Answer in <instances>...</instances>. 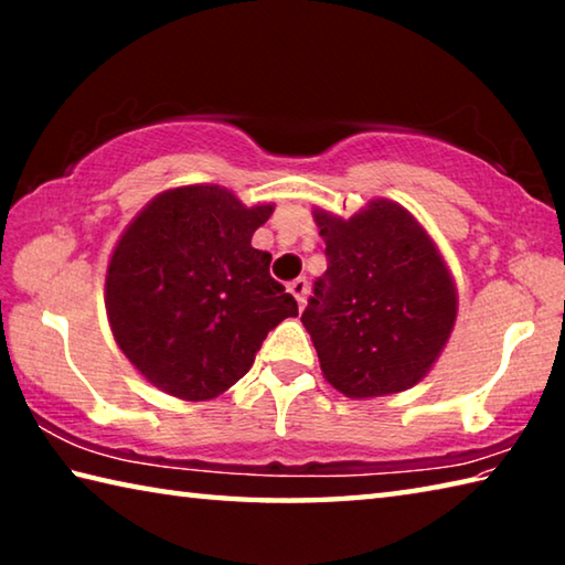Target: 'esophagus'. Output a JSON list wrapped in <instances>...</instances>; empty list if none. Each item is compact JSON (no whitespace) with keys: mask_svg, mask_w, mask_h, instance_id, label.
<instances>
[{"mask_svg":"<svg viewBox=\"0 0 565 565\" xmlns=\"http://www.w3.org/2000/svg\"><path fill=\"white\" fill-rule=\"evenodd\" d=\"M289 291L294 294V299H296V303H299V309H303V306H306V294H309V279H306V276H299V279H294L289 284Z\"/></svg>","mask_w":565,"mask_h":565,"instance_id":"obj_1","label":"esophagus"}]
</instances>
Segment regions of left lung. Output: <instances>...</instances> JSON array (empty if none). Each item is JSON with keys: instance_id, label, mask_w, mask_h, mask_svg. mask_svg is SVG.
Returning <instances> with one entry per match:
<instances>
[{"instance_id": "1", "label": "left lung", "mask_w": 565, "mask_h": 565, "mask_svg": "<svg viewBox=\"0 0 565 565\" xmlns=\"http://www.w3.org/2000/svg\"><path fill=\"white\" fill-rule=\"evenodd\" d=\"M327 271L301 313L323 379L349 398L406 391L454 331L458 296L444 256L404 206L374 199L351 218L317 209Z\"/></svg>"}]
</instances>
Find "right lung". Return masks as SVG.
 Masks as SVG:
<instances>
[{"mask_svg": "<svg viewBox=\"0 0 565 565\" xmlns=\"http://www.w3.org/2000/svg\"><path fill=\"white\" fill-rule=\"evenodd\" d=\"M271 204L244 206L214 184L169 189L121 234L107 269L109 323L134 369L184 401L224 394L266 333L299 306L252 236Z\"/></svg>", "mask_w": 565, "mask_h": 565, "instance_id": "1", "label": "right lung"}]
</instances>
